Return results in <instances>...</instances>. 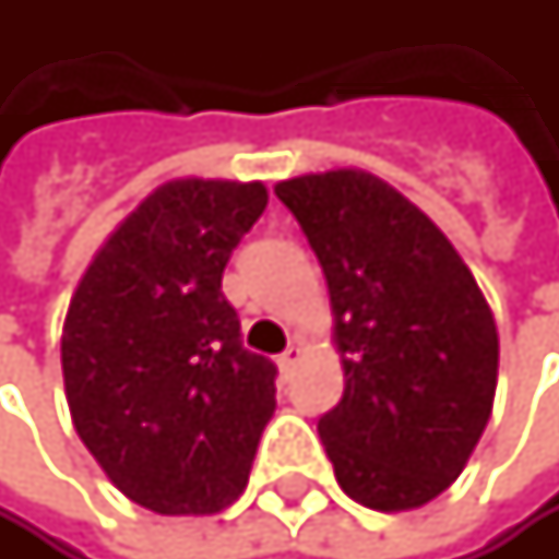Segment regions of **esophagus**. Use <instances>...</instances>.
Instances as JSON below:
<instances>
[{
  "instance_id": "1",
  "label": "esophagus",
  "mask_w": 559,
  "mask_h": 559,
  "mask_svg": "<svg viewBox=\"0 0 559 559\" xmlns=\"http://www.w3.org/2000/svg\"><path fill=\"white\" fill-rule=\"evenodd\" d=\"M298 361H301V348L298 345H288L282 355H277V369H282V376H292Z\"/></svg>"
}]
</instances>
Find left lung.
<instances>
[{
    "label": "left lung",
    "mask_w": 559,
    "mask_h": 559,
    "mask_svg": "<svg viewBox=\"0 0 559 559\" xmlns=\"http://www.w3.org/2000/svg\"><path fill=\"white\" fill-rule=\"evenodd\" d=\"M325 271L345 392L318 419L338 486L416 510L453 483L497 395V321L445 234L361 170L274 187Z\"/></svg>",
    "instance_id": "left-lung-1"
}]
</instances>
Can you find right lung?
Wrapping results in <instances>:
<instances>
[{"label":"right lung","instance_id":"obj_1","mask_svg":"<svg viewBox=\"0 0 559 559\" xmlns=\"http://www.w3.org/2000/svg\"><path fill=\"white\" fill-rule=\"evenodd\" d=\"M264 183L170 180L99 248L62 325V382L93 460L133 503L217 513L248 486L277 369L221 292Z\"/></svg>","mask_w":559,"mask_h":559}]
</instances>
